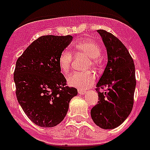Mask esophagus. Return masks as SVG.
I'll return each instance as SVG.
<instances>
[{
  "instance_id": "34e87169",
  "label": "esophagus",
  "mask_w": 150,
  "mask_h": 150,
  "mask_svg": "<svg viewBox=\"0 0 150 150\" xmlns=\"http://www.w3.org/2000/svg\"><path fill=\"white\" fill-rule=\"evenodd\" d=\"M78 93L80 95H83L86 93V89H78Z\"/></svg>"
}]
</instances>
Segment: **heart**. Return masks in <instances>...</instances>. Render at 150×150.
I'll use <instances>...</instances> for the list:
<instances>
[{"label": "heart", "instance_id": "b5f03b06", "mask_svg": "<svg viewBox=\"0 0 150 150\" xmlns=\"http://www.w3.org/2000/svg\"><path fill=\"white\" fill-rule=\"evenodd\" d=\"M74 50L78 53L89 57L87 61V67L96 66L98 64L100 58V47L97 42L92 39H86L82 40L75 42ZM72 61V54L68 50H64L61 52L58 57V64L60 69L64 74L68 72L71 68V64ZM95 81V75L91 71L79 72L74 71L71 73L68 77L69 86L79 89H85L91 86Z\"/></svg>", "mask_w": 150, "mask_h": 150}]
</instances>
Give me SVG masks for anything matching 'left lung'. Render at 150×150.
I'll return each mask as SVG.
<instances>
[{
	"instance_id": "8db88e82",
	"label": "left lung",
	"mask_w": 150,
	"mask_h": 150,
	"mask_svg": "<svg viewBox=\"0 0 150 150\" xmlns=\"http://www.w3.org/2000/svg\"><path fill=\"white\" fill-rule=\"evenodd\" d=\"M107 52V64L96 90L98 103L91 110L94 123L103 129L121 125L130 114L134 103L136 80L135 64L125 46L103 29L97 30ZM100 88L105 92H100Z\"/></svg>"
}]
</instances>
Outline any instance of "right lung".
<instances>
[{"label": "right lung", "mask_w": 150, "mask_h": 150, "mask_svg": "<svg viewBox=\"0 0 150 150\" xmlns=\"http://www.w3.org/2000/svg\"><path fill=\"white\" fill-rule=\"evenodd\" d=\"M72 36H43L34 40L16 61L14 81L23 111L36 125L51 128L63 121L70 100L78 94L66 86L58 57Z\"/></svg>", "instance_id": "add662e5"}]
</instances>
